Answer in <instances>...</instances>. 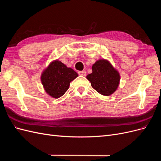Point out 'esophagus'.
Here are the masks:
<instances>
[{"mask_svg":"<svg viewBox=\"0 0 161 161\" xmlns=\"http://www.w3.org/2000/svg\"><path fill=\"white\" fill-rule=\"evenodd\" d=\"M79 75L80 76H85L86 75V72L85 71H79Z\"/></svg>","mask_w":161,"mask_h":161,"instance_id":"obj_1","label":"esophagus"}]
</instances>
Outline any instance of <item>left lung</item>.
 I'll list each match as a JSON object with an SVG mask.
<instances>
[{
  "label": "left lung",
  "instance_id": "left-lung-1",
  "mask_svg": "<svg viewBox=\"0 0 161 161\" xmlns=\"http://www.w3.org/2000/svg\"><path fill=\"white\" fill-rule=\"evenodd\" d=\"M86 79L99 93L109 96L118 88L120 75L109 60L100 59L92 66V73L86 76Z\"/></svg>",
  "mask_w": 161,
  "mask_h": 161
}]
</instances>
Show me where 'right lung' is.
Masks as SVG:
<instances>
[{
  "label": "right lung",
  "instance_id": "1",
  "mask_svg": "<svg viewBox=\"0 0 161 161\" xmlns=\"http://www.w3.org/2000/svg\"><path fill=\"white\" fill-rule=\"evenodd\" d=\"M79 76L71 68L55 60L50 63L41 75V82L47 95L54 99L62 97L69 89L70 82Z\"/></svg>",
  "mask_w": 161,
  "mask_h": 161
}]
</instances>
